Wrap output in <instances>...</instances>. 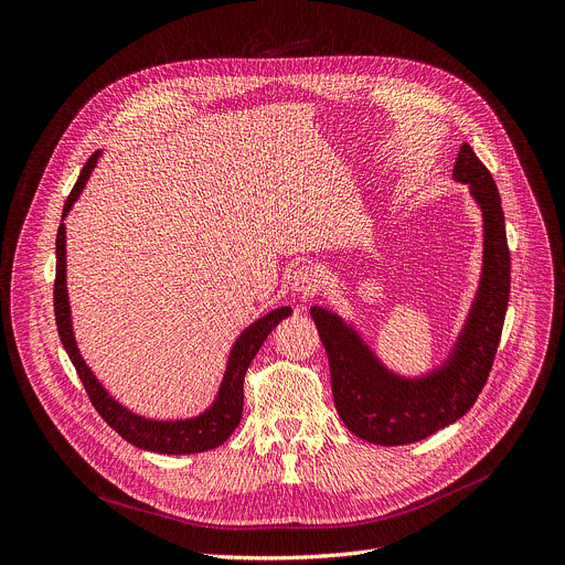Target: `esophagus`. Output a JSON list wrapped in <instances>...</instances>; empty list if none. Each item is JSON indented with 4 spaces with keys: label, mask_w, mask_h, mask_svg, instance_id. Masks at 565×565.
Returning <instances> with one entry per match:
<instances>
[{
    "label": "esophagus",
    "mask_w": 565,
    "mask_h": 565,
    "mask_svg": "<svg viewBox=\"0 0 565 565\" xmlns=\"http://www.w3.org/2000/svg\"><path fill=\"white\" fill-rule=\"evenodd\" d=\"M320 274L316 267H309V265H302L298 269H294L291 274V289L302 294V296H313L318 289H320Z\"/></svg>",
    "instance_id": "esophagus-1"
}]
</instances>
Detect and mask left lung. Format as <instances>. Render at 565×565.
Returning a JSON list of instances; mask_svg holds the SVG:
<instances>
[{
    "label": "left lung",
    "instance_id": "1",
    "mask_svg": "<svg viewBox=\"0 0 565 565\" xmlns=\"http://www.w3.org/2000/svg\"><path fill=\"white\" fill-rule=\"evenodd\" d=\"M455 180L470 184L483 211V276L470 318L452 356L423 379L387 372L361 335L335 313L313 307L311 318L329 359L338 416L359 438L376 445H407L459 420L488 383L510 300V249L501 195L488 167L466 142Z\"/></svg>",
    "mask_w": 565,
    "mask_h": 565
}]
</instances>
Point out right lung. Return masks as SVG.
<instances>
[{
    "mask_svg": "<svg viewBox=\"0 0 565 565\" xmlns=\"http://www.w3.org/2000/svg\"><path fill=\"white\" fill-rule=\"evenodd\" d=\"M99 158V151H95L84 169L79 171V178L75 186L71 189L62 220L68 215L73 202L79 198L95 162ZM55 287H53V307H55V322L60 331V341L93 403L97 414L116 429L125 440L140 449H149V452H160V455H198L206 452V449H213L222 445L232 436V431L238 427L243 418V401H245V374L263 348L265 338L271 333V329L291 313V307H278L269 311L267 316L258 318L252 327H247L241 338L236 341L227 372H224L220 392L215 403L200 416L186 418V420H149L142 418L127 407H122L118 401H113V396L106 394V390L97 383L93 372L86 367V363L79 356V350L75 345L73 338V327H71V307H68V294H66V227L64 222L57 230L55 238Z\"/></svg>",
    "mask_w": 565,
    "mask_h": 565,
    "instance_id": "1",
    "label": "right lung"
}]
</instances>
